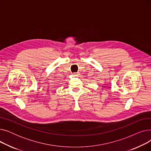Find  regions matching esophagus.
Segmentation results:
<instances>
[{"instance_id":"esophagus-1","label":"esophagus","mask_w":151,"mask_h":151,"mask_svg":"<svg viewBox=\"0 0 151 151\" xmlns=\"http://www.w3.org/2000/svg\"><path fill=\"white\" fill-rule=\"evenodd\" d=\"M73 75V76H77V75H78V73H74Z\"/></svg>"}]
</instances>
